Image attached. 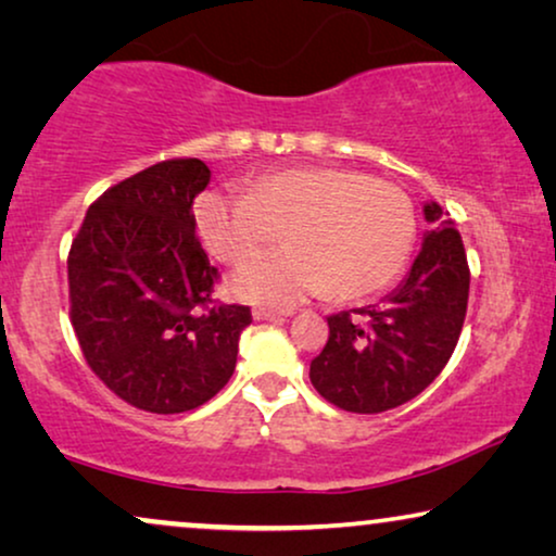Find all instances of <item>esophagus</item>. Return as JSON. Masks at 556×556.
<instances>
[{
	"label": "esophagus",
	"instance_id": "obj_1",
	"mask_svg": "<svg viewBox=\"0 0 556 556\" xmlns=\"http://www.w3.org/2000/svg\"><path fill=\"white\" fill-rule=\"evenodd\" d=\"M253 316L257 318V321H276V318H286V316H291V311L263 308V306H257V308L253 311Z\"/></svg>",
	"mask_w": 556,
	"mask_h": 556
}]
</instances>
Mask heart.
<instances>
[{
  "instance_id": "obj_1",
  "label": "heart",
  "mask_w": 556,
  "mask_h": 556,
  "mask_svg": "<svg viewBox=\"0 0 556 556\" xmlns=\"http://www.w3.org/2000/svg\"><path fill=\"white\" fill-rule=\"evenodd\" d=\"M197 227L223 263L257 255L232 276L248 301L291 306L308 295L337 301L375 295L400 276L417 238L413 200L397 185L352 169H283L257 177L248 194L210 192Z\"/></svg>"
}]
</instances>
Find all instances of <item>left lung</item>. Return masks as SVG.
Instances as JSON below:
<instances>
[{
	"mask_svg": "<svg viewBox=\"0 0 556 556\" xmlns=\"http://www.w3.org/2000/svg\"><path fill=\"white\" fill-rule=\"evenodd\" d=\"M425 219L430 230L407 278L377 306L329 316V341L311 362V384L346 413L405 405L458 344L470 286L466 248L438 202L425 204Z\"/></svg>",
	"mask_w": 556,
	"mask_h": 556,
	"instance_id": "1",
	"label": "left lung"
}]
</instances>
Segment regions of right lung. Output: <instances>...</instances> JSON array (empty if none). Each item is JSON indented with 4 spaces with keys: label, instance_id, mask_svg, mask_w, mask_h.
<instances>
[{
    "label": "right lung",
    "instance_id": "add662e5",
    "mask_svg": "<svg viewBox=\"0 0 556 556\" xmlns=\"http://www.w3.org/2000/svg\"><path fill=\"white\" fill-rule=\"evenodd\" d=\"M200 159H169L105 189L71 255V324L96 377L128 405L187 413L230 382L248 306L212 301L217 268L194 235Z\"/></svg>",
    "mask_w": 556,
    "mask_h": 556
}]
</instances>
